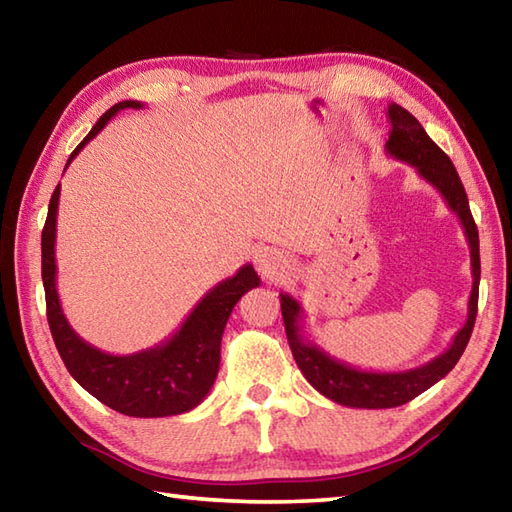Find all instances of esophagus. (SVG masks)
<instances>
[{
	"label": "esophagus",
	"mask_w": 512,
	"mask_h": 512,
	"mask_svg": "<svg viewBox=\"0 0 512 512\" xmlns=\"http://www.w3.org/2000/svg\"><path fill=\"white\" fill-rule=\"evenodd\" d=\"M257 270L264 279H277L285 272V259L277 251H264L257 259Z\"/></svg>",
	"instance_id": "1"
}]
</instances>
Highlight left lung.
Here are the masks:
<instances>
[{"mask_svg":"<svg viewBox=\"0 0 512 512\" xmlns=\"http://www.w3.org/2000/svg\"><path fill=\"white\" fill-rule=\"evenodd\" d=\"M388 122L390 133L386 141V154L392 159L412 165L425 183H430L438 194L447 202V207L456 213L471 251V294L467 305V320L458 329V334L451 340L449 349L434 360L425 362L408 371H362L347 362L336 360L325 349H320L314 340L305 336L303 329V310L294 296L281 292V314L285 334L296 364L320 395L340 403L347 408H366V410H382L397 408L403 403L419 397L421 392L432 388L436 382L451 371L460 360L462 351L467 349L471 331L475 325V314H478V288H480V240L478 227H475L465 187L460 183V176L454 163L447 154L438 148L434 141L427 137L425 128L419 124L414 115H410L399 104H388Z\"/></svg>","mask_w":512,"mask_h":512,"instance_id":"8db88e82","label":"left lung"}]
</instances>
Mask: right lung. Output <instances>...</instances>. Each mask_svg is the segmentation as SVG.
<instances>
[{
    "label": "right lung",
    "instance_id": "right-lung-1",
    "mask_svg": "<svg viewBox=\"0 0 512 512\" xmlns=\"http://www.w3.org/2000/svg\"><path fill=\"white\" fill-rule=\"evenodd\" d=\"M124 109H144V104L124 100L111 106L69 154L67 165L109 124L115 113ZM58 198H61V185L54 189L41 235V277L47 323L69 375L89 395L126 417L157 419L194 410L209 395L218 377L220 342L235 303L261 283L253 264H244L233 277L213 285L170 338L130 355L104 353L76 334L58 299L54 248Z\"/></svg>",
    "mask_w": 512,
    "mask_h": 512
}]
</instances>
